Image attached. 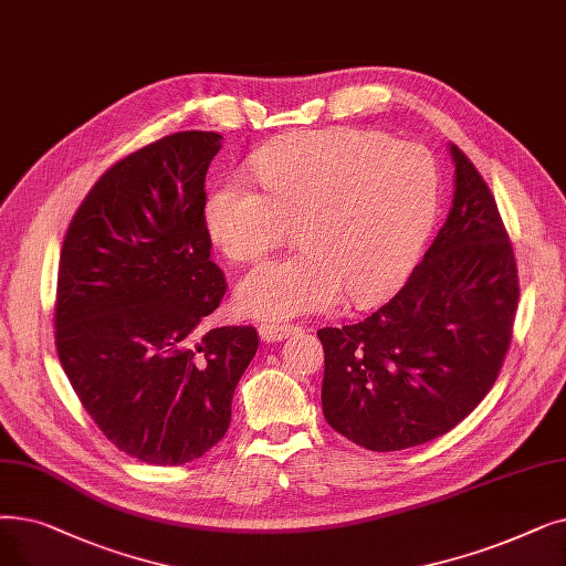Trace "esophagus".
Listing matches in <instances>:
<instances>
[{
  "label": "esophagus",
  "mask_w": 566,
  "mask_h": 566,
  "mask_svg": "<svg viewBox=\"0 0 566 566\" xmlns=\"http://www.w3.org/2000/svg\"><path fill=\"white\" fill-rule=\"evenodd\" d=\"M298 328L291 324H261L259 326V335L263 342H282L286 337H291Z\"/></svg>",
  "instance_id": "obj_1"
}]
</instances>
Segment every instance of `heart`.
Returning a JSON list of instances; mask_svg holds the SVG:
<instances>
[{"instance_id": "b5f03b06", "label": "heart", "mask_w": 566, "mask_h": 566, "mask_svg": "<svg viewBox=\"0 0 566 566\" xmlns=\"http://www.w3.org/2000/svg\"><path fill=\"white\" fill-rule=\"evenodd\" d=\"M252 170L212 187L203 203L210 240L231 261L273 252L298 224L301 252L265 261L235 289L238 307L256 318L331 310L349 293L367 305L409 275L432 231L441 176L423 145L375 129H316L261 150Z\"/></svg>"}]
</instances>
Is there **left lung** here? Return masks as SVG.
Masks as SVG:
<instances>
[{
  "label": "left lung",
  "mask_w": 566,
  "mask_h": 566,
  "mask_svg": "<svg viewBox=\"0 0 566 566\" xmlns=\"http://www.w3.org/2000/svg\"><path fill=\"white\" fill-rule=\"evenodd\" d=\"M453 206L423 261L375 314L322 328L324 416L370 451L447 434L493 388L518 310V268L495 196L451 145Z\"/></svg>",
  "instance_id": "left-lung-1"
}]
</instances>
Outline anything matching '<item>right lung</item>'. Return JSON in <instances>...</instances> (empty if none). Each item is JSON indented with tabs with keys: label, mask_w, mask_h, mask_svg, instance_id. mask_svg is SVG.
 Returning a JSON list of instances; mask_svg holds the SVG:
<instances>
[{
	"label": "right lung",
	"mask_w": 566,
	"mask_h": 566,
	"mask_svg": "<svg viewBox=\"0 0 566 566\" xmlns=\"http://www.w3.org/2000/svg\"><path fill=\"white\" fill-rule=\"evenodd\" d=\"M214 132H180L113 164L64 235L55 347L92 421L147 464L201 458L231 423L259 349L252 326L206 328L227 280L210 259Z\"/></svg>",
	"instance_id": "right-lung-1"
}]
</instances>
